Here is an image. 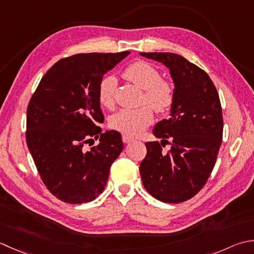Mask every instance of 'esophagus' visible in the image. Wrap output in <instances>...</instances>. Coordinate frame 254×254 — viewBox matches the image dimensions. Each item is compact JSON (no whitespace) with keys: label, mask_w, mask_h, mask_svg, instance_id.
I'll return each mask as SVG.
<instances>
[{"label":"esophagus","mask_w":254,"mask_h":254,"mask_svg":"<svg viewBox=\"0 0 254 254\" xmlns=\"http://www.w3.org/2000/svg\"><path fill=\"white\" fill-rule=\"evenodd\" d=\"M122 141H123V143H130V142L133 141V138L128 137V136H127V135H123V136H122Z\"/></svg>","instance_id":"esophagus-1"}]
</instances>
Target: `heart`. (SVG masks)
<instances>
[{"label":"heart","instance_id":"obj_1","mask_svg":"<svg viewBox=\"0 0 254 254\" xmlns=\"http://www.w3.org/2000/svg\"><path fill=\"white\" fill-rule=\"evenodd\" d=\"M124 79L143 89L142 101L151 106H142L135 109H122L110 118L111 128L124 135L134 137L140 135L153 122V108L157 113H165L174 103L173 84L161 78V73L153 64L146 62H135L124 69ZM117 79L113 76L102 78L98 86V100L102 107L112 108Z\"/></svg>","mask_w":254,"mask_h":254}]
</instances>
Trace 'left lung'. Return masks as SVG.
I'll return each instance as SVG.
<instances>
[{"label":"left lung","instance_id":"left-lung-1","mask_svg":"<svg viewBox=\"0 0 254 254\" xmlns=\"http://www.w3.org/2000/svg\"><path fill=\"white\" fill-rule=\"evenodd\" d=\"M170 68L175 84L171 117L158 122L141 162L143 186L156 199L178 203L190 199L205 186L222 142V109L210 77L181 55L141 53ZM170 143L171 150L162 152Z\"/></svg>","mask_w":254,"mask_h":254}]
</instances>
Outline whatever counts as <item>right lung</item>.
<instances>
[{"label": "right lung", "instance_id": "add662e5", "mask_svg": "<svg viewBox=\"0 0 254 254\" xmlns=\"http://www.w3.org/2000/svg\"><path fill=\"white\" fill-rule=\"evenodd\" d=\"M130 52L77 54L44 74L29 100L26 143L48 190L68 203L92 201L107 185L112 163L123 150L121 134L102 133L98 86L104 73ZM99 138L88 151L85 144Z\"/></svg>", "mask_w": 254, "mask_h": 254}]
</instances>
